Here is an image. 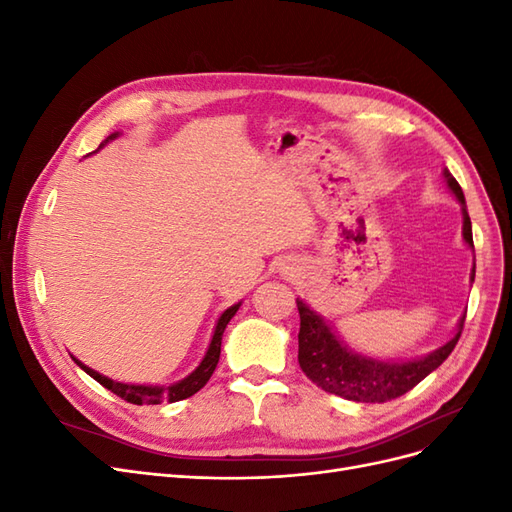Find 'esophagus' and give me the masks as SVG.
I'll list each match as a JSON object with an SVG mask.
<instances>
[{
  "label": "esophagus",
  "instance_id": "34e87169",
  "mask_svg": "<svg viewBox=\"0 0 512 512\" xmlns=\"http://www.w3.org/2000/svg\"><path fill=\"white\" fill-rule=\"evenodd\" d=\"M282 271H284V275H294V265H290V267H284Z\"/></svg>",
  "mask_w": 512,
  "mask_h": 512
}]
</instances>
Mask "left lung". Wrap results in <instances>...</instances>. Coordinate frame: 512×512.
<instances>
[{
  "mask_svg": "<svg viewBox=\"0 0 512 512\" xmlns=\"http://www.w3.org/2000/svg\"><path fill=\"white\" fill-rule=\"evenodd\" d=\"M446 185L457 196L463 211V239L474 250L472 241V222L466 209V198H463L461 185L457 179L444 170ZM476 265L472 267L470 280L474 282ZM299 316H301V329H299V365L303 374L312 380L322 391L339 395L350 401H361V404H384L395 397H401L410 389L425 380L433 369H438L448 354L457 346L463 322L466 316H461L457 324V333L440 346L421 359L412 361H376L369 356L356 354L348 350L339 337L331 331V327L318 316L314 309H309L301 299H297Z\"/></svg>",
  "mask_w": 512,
  "mask_h": 512,
  "instance_id": "obj_1",
  "label": "left lung"
}]
</instances>
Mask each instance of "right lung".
<instances>
[{
  "mask_svg": "<svg viewBox=\"0 0 512 512\" xmlns=\"http://www.w3.org/2000/svg\"><path fill=\"white\" fill-rule=\"evenodd\" d=\"M117 136L111 134L106 138L104 143L113 141V138ZM102 143V145H104ZM241 307V303L228 307L226 312L220 316L218 324H215V331H213V337H211V344L207 348V354L205 359L200 361V365L192 371V374L188 378H183L175 384L170 386H147V384H123V382H115L111 378H106L102 374H98V371H94L91 367L83 365L79 359H74V363L79 365L85 374H89L94 380H98L104 389H108L111 393H115L117 397L126 399L128 404H136V406H153V404H162V401H168V404H173V401H181V399H188L192 397L194 393H198L203 386L209 382L211 374L215 371V367H218V361H220V350H222V335H224V329L226 324L230 322V318L237 314V309Z\"/></svg>",
  "mask_w": 512,
  "mask_h": 512,
  "instance_id": "obj_1",
  "label": "right lung"
}]
</instances>
